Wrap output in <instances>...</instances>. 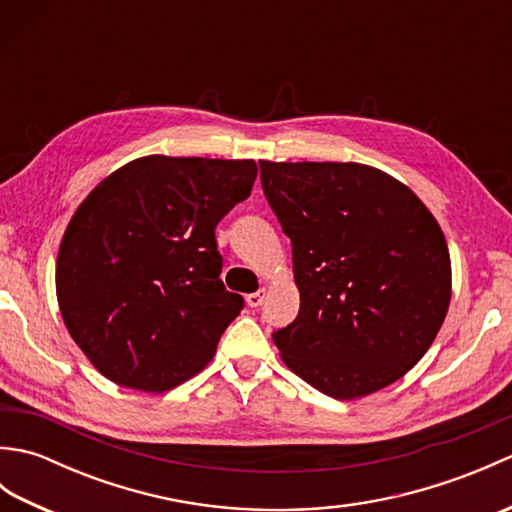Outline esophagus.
<instances>
[{
    "label": "esophagus",
    "mask_w": 512,
    "mask_h": 512,
    "mask_svg": "<svg viewBox=\"0 0 512 512\" xmlns=\"http://www.w3.org/2000/svg\"><path fill=\"white\" fill-rule=\"evenodd\" d=\"M266 297V290H257V292H250V295H246V303L250 308H259L262 306V301Z\"/></svg>",
    "instance_id": "obj_1"
}]
</instances>
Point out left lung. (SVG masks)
Wrapping results in <instances>:
<instances>
[{
	"mask_svg": "<svg viewBox=\"0 0 512 512\" xmlns=\"http://www.w3.org/2000/svg\"><path fill=\"white\" fill-rule=\"evenodd\" d=\"M259 169L301 297L297 319L273 334L281 361L339 400L396 383L449 310L438 220L407 184L358 162L259 160Z\"/></svg>",
	"mask_w": 512,
	"mask_h": 512,
	"instance_id": "8db88e82",
	"label": "left lung"
}]
</instances>
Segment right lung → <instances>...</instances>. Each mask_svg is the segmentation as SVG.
Wrapping results in <instances>:
<instances>
[{"mask_svg": "<svg viewBox=\"0 0 512 512\" xmlns=\"http://www.w3.org/2000/svg\"><path fill=\"white\" fill-rule=\"evenodd\" d=\"M255 178V160L156 154L79 204L54 279L65 328L105 378L162 394L209 365L244 308L220 279L215 226Z\"/></svg>", "mask_w": 512, "mask_h": 512, "instance_id": "1", "label": "right lung"}]
</instances>
